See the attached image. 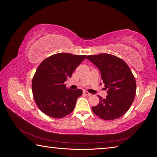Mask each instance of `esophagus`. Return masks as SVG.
I'll list each match as a JSON object with an SVG mask.
<instances>
[{
	"label": "esophagus",
	"instance_id": "1",
	"mask_svg": "<svg viewBox=\"0 0 157 157\" xmlns=\"http://www.w3.org/2000/svg\"><path fill=\"white\" fill-rule=\"evenodd\" d=\"M83 93H84L85 95H86V96H91V95H92L91 94L89 93V92H87V91H84Z\"/></svg>",
	"mask_w": 157,
	"mask_h": 157
}]
</instances>
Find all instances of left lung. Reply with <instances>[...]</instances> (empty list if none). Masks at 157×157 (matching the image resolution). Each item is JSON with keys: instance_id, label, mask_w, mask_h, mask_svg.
I'll return each instance as SVG.
<instances>
[{"instance_id": "left-lung-1", "label": "left lung", "mask_w": 157, "mask_h": 157, "mask_svg": "<svg viewBox=\"0 0 157 157\" xmlns=\"http://www.w3.org/2000/svg\"><path fill=\"white\" fill-rule=\"evenodd\" d=\"M86 58L96 65L101 75L106 98L98 96V105L92 107L93 113L106 121L121 117L134 100L136 82L128 65L121 58L109 54L88 56Z\"/></svg>"}]
</instances>
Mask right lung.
Returning a JSON list of instances; mask_svg holds the SVG:
<instances>
[{
	"label": "right lung",
	"mask_w": 157,
	"mask_h": 157,
	"mask_svg": "<svg viewBox=\"0 0 157 157\" xmlns=\"http://www.w3.org/2000/svg\"><path fill=\"white\" fill-rule=\"evenodd\" d=\"M86 56L58 53L42 61L33 76L32 92L36 105L42 113L60 118L74 110L82 90L67 89L64 82L71 77Z\"/></svg>",
	"instance_id": "1"
}]
</instances>
